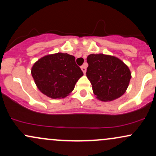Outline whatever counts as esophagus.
I'll use <instances>...</instances> for the list:
<instances>
[{
  "label": "esophagus",
  "mask_w": 156,
  "mask_h": 156,
  "mask_svg": "<svg viewBox=\"0 0 156 156\" xmlns=\"http://www.w3.org/2000/svg\"><path fill=\"white\" fill-rule=\"evenodd\" d=\"M80 69H81V70L83 71V74L85 75L86 72H87V64H84L83 66H81V67H80Z\"/></svg>",
  "instance_id": "obj_1"
}]
</instances>
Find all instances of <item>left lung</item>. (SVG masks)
I'll return each mask as SVG.
<instances>
[{"mask_svg": "<svg viewBox=\"0 0 156 156\" xmlns=\"http://www.w3.org/2000/svg\"><path fill=\"white\" fill-rule=\"evenodd\" d=\"M87 76L99 101L109 102L120 98L129 85L131 73L122 61L114 55L90 54L87 58Z\"/></svg>", "mask_w": 156, "mask_h": 156, "instance_id": "8db88e82", "label": "left lung"}]
</instances>
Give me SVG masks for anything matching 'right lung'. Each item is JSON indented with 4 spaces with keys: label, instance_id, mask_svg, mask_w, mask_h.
Returning <instances> with one entry per match:
<instances>
[{
    "label": "right lung",
    "instance_id": "add662e5",
    "mask_svg": "<svg viewBox=\"0 0 156 156\" xmlns=\"http://www.w3.org/2000/svg\"><path fill=\"white\" fill-rule=\"evenodd\" d=\"M31 73L39 90L53 99L69 95L83 75L76 63V58L64 53L40 58L34 64Z\"/></svg>",
    "mask_w": 156,
    "mask_h": 156
}]
</instances>
